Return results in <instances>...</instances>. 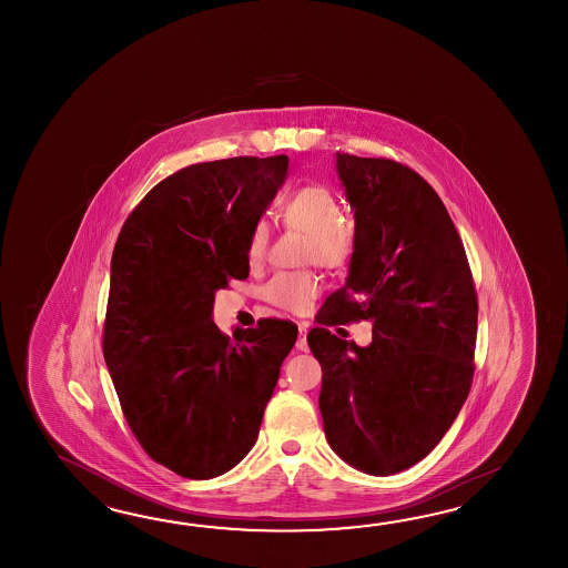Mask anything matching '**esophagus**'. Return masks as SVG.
<instances>
[{
    "mask_svg": "<svg viewBox=\"0 0 568 568\" xmlns=\"http://www.w3.org/2000/svg\"><path fill=\"white\" fill-rule=\"evenodd\" d=\"M306 333H308V323H298V341H296V349L308 351V343H306Z\"/></svg>",
    "mask_w": 568,
    "mask_h": 568,
    "instance_id": "1",
    "label": "esophagus"
}]
</instances>
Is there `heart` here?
Here are the masks:
<instances>
[{
	"mask_svg": "<svg viewBox=\"0 0 568 568\" xmlns=\"http://www.w3.org/2000/svg\"><path fill=\"white\" fill-rule=\"evenodd\" d=\"M278 217L292 230L306 231L304 262L337 270L351 260L355 247V231L345 217L337 194L323 184H304L284 194L278 201ZM270 245L266 221H257L250 237L245 255L250 264L264 262ZM321 292V282L313 272H280L267 282L262 296L272 306L286 313L301 314L311 306Z\"/></svg>",
	"mask_w": 568,
	"mask_h": 568,
	"instance_id": "heart-1",
	"label": "heart"
}]
</instances>
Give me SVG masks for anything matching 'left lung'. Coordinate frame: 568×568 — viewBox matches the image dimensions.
I'll use <instances>...</instances> for the list:
<instances>
[{"mask_svg": "<svg viewBox=\"0 0 568 568\" xmlns=\"http://www.w3.org/2000/svg\"><path fill=\"white\" fill-rule=\"evenodd\" d=\"M337 172L355 211V247L308 345L323 367L328 445L384 477L423 460L469 396L477 294L447 206L420 174L351 154H337ZM351 320L375 323L372 346L325 328Z\"/></svg>", "mask_w": 568, "mask_h": 568, "instance_id": "8db88e82", "label": "left lung"}]
</instances>
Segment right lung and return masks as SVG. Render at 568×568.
<instances>
[{"mask_svg":"<svg viewBox=\"0 0 568 568\" xmlns=\"http://www.w3.org/2000/svg\"><path fill=\"white\" fill-rule=\"evenodd\" d=\"M286 174L288 156L186 166L145 194L115 243L109 375L138 443L181 477H217L250 453L296 343L288 321L264 318L233 337L211 321L215 292L250 276V231Z\"/></svg>","mask_w":568,"mask_h":568,"instance_id":"1","label":"right lung"}]
</instances>
